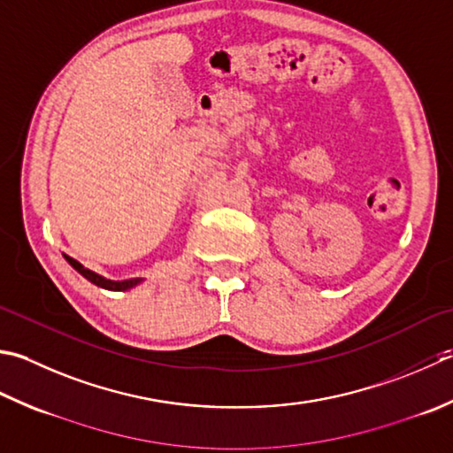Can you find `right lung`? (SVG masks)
Segmentation results:
<instances>
[{
    "label": "right lung",
    "mask_w": 453,
    "mask_h": 453,
    "mask_svg": "<svg viewBox=\"0 0 453 453\" xmlns=\"http://www.w3.org/2000/svg\"><path fill=\"white\" fill-rule=\"evenodd\" d=\"M65 259H66L70 265H73V267H74L80 274H82V277H86L88 280L94 282V285H97V287H102V288H108V290H127V288L135 287V285H139V282H141V279H129V280H110V279H104V277H100V274H96L94 271L82 267V265H80L78 261H74L73 257L65 255Z\"/></svg>",
    "instance_id": "add662e5"
}]
</instances>
